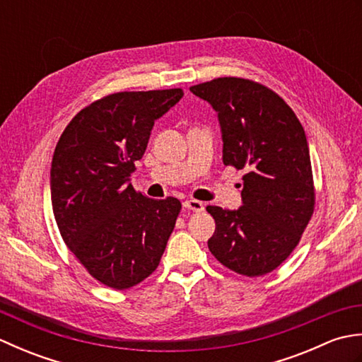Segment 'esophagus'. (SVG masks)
Instances as JSON below:
<instances>
[{
  "label": "esophagus",
  "instance_id": "34e87169",
  "mask_svg": "<svg viewBox=\"0 0 362 362\" xmlns=\"http://www.w3.org/2000/svg\"><path fill=\"white\" fill-rule=\"evenodd\" d=\"M183 206H185L187 210H191L194 213H201L205 209L204 204L201 201H196V199H188V201L183 202Z\"/></svg>",
  "mask_w": 362,
  "mask_h": 362
}]
</instances>
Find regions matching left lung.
<instances>
[{
	"instance_id": "8db88e82",
	"label": "left lung",
	"mask_w": 362,
	"mask_h": 362,
	"mask_svg": "<svg viewBox=\"0 0 362 362\" xmlns=\"http://www.w3.org/2000/svg\"><path fill=\"white\" fill-rule=\"evenodd\" d=\"M189 90L218 112L224 165L245 173L243 206H206L216 222L209 249L230 271L266 275L297 247L316 205L305 130L284 99L259 82L218 78Z\"/></svg>"
}]
</instances>
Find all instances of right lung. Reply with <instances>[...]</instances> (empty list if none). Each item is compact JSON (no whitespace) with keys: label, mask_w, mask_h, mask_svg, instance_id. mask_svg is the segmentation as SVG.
Returning a JSON list of instances; mask_svg holds the SVG:
<instances>
[{"label":"right lung","mask_w":362,"mask_h":362,"mask_svg":"<svg viewBox=\"0 0 362 362\" xmlns=\"http://www.w3.org/2000/svg\"><path fill=\"white\" fill-rule=\"evenodd\" d=\"M182 88L119 91L82 109L60 135L51 165V202L64 243L87 272L112 289H129L156 271L179 199L153 201L129 183L153 122Z\"/></svg>","instance_id":"add662e5"}]
</instances>
